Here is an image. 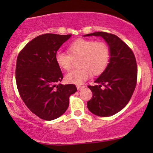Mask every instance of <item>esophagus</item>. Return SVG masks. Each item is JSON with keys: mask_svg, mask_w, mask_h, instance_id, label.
<instances>
[{"mask_svg": "<svg viewBox=\"0 0 153 153\" xmlns=\"http://www.w3.org/2000/svg\"><path fill=\"white\" fill-rule=\"evenodd\" d=\"M83 87H84V86H81V85H77V89L78 90H80L81 89H82Z\"/></svg>", "mask_w": 153, "mask_h": 153, "instance_id": "obj_1", "label": "esophagus"}]
</instances>
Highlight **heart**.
<instances>
[{"label": "heart", "mask_w": 153, "mask_h": 153, "mask_svg": "<svg viewBox=\"0 0 153 153\" xmlns=\"http://www.w3.org/2000/svg\"><path fill=\"white\" fill-rule=\"evenodd\" d=\"M68 53L58 52L55 61L61 69L69 71L72 69L73 58H80V69L67 73L65 80L67 83L80 84L90 77L92 73L98 75L107 67L110 61V49L104 41L89 39H77L68 46Z\"/></svg>", "instance_id": "b5f03b06"}]
</instances>
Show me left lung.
Returning a JSON list of instances; mask_svg holds the SVG:
<instances>
[{
	"label": "left lung",
	"instance_id": "8db88e82",
	"mask_svg": "<svg viewBox=\"0 0 153 153\" xmlns=\"http://www.w3.org/2000/svg\"><path fill=\"white\" fill-rule=\"evenodd\" d=\"M101 36L109 45L111 57L103 73L89 85L92 92L87 107L92 113L101 117L115 115L129 103L137 84L138 69L130 47L117 35L97 32L84 36Z\"/></svg>",
	"mask_w": 153,
	"mask_h": 153
}]
</instances>
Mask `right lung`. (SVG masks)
Returning a JSON list of instances; mask_svg holds the SVG:
<instances>
[{"mask_svg": "<svg viewBox=\"0 0 153 153\" xmlns=\"http://www.w3.org/2000/svg\"><path fill=\"white\" fill-rule=\"evenodd\" d=\"M71 35L47 33L29 41L17 58L15 79L21 99L35 115L51 121L67 109L75 84H59L63 79L55 54Z\"/></svg>", "mask_w": 153, "mask_h": 153, "instance_id": "1", "label": "right lung"}]
</instances>
